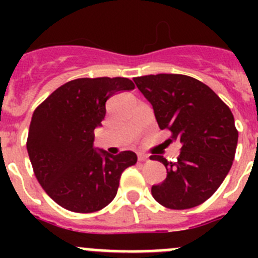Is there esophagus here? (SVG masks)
I'll return each mask as SVG.
<instances>
[{
	"label": "esophagus",
	"instance_id": "esophagus-1",
	"mask_svg": "<svg viewBox=\"0 0 258 258\" xmlns=\"http://www.w3.org/2000/svg\"><path fill=\"white\" fill-rule=\"evenodd\" d=\"M147 159H149V156H147V155H145V154L138 155V160L140 161H145V160H147Z\"/></svg>",
	"mask_w": 258,
	"mask_h": 258
}]
</instances>
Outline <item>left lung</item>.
Listing matches in <instances>:
<instances>
[{"instance_id": "1", "label": "left lung", "mask_w": 258, "mask_h": 258, "mask_svg": "<svg viewBox=\"0 0 258 258\" xmlns=\"http://www.w3.org/2000/svg\"><path fill=\"white\" fill-rule=\"evenodd\" d=\"M134 83L151 103L159 127L169 129L172 140L182 145L174 163L160 155L150 157L166 168V178L151 187L152 197L170 209L200 206L220 187L234 161L238 131L231 111L194 77L159 74L136 77Z\"/></svg>"}]
</instances>
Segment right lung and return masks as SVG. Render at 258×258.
<instances>
[{
    "label": "right lung",
    "mask_w": 258,
    "mask_h": 258,
    "mask_svg": "<svg viewBox=\"0 0 258 258\" xmlns=\"http://www.w3.org/2000/svg\"><path fill=\"white\" fill-rule=\"evenodd\" d=\"M133 89L125 77L72 80L35 109L27 150L36 178L56 204L92 213L116 197L121 173L137 163V155L95 150L94 129L106 116L107 99Z\"/></svg>",
    "instance_id": "right-lung-1"
}]
</instances>
